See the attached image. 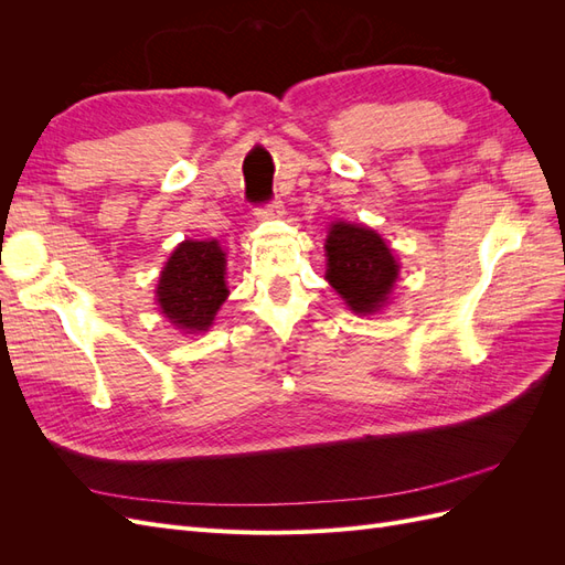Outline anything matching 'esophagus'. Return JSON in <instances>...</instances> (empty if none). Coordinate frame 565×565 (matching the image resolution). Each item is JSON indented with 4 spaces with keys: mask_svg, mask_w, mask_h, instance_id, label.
Masks as SVG:
<instances>
[{
    "mask_svg": "<svg viewBox=\"0 0 565 565\" xmlns=\"http://www.w3.org/2000/svg\"><path fill=\"white\" fill-rule=\"evenodd\" d=\"M254 214L259 216V218H278V216H282V202H280V198H273V200L259 204Z\"/></svg>",
    "mask_w": 565,
    "mask_h": 565,
    "instance_id": "obj_1",
    "label": "esophagus"
}]
</instances>
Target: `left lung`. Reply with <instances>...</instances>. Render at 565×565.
Wrapping results in <instances>:
<instances>
[{
  "label": "left lung",
  "instance_id": "obj_1",
  "mask_svg": "<svg viewBox=\"0 0 565 565\" xmlns=\"http://www.w3.org/2000/svg\"><path fill=\"white\" fill-rule=\"evenodd\" d=\"M324 252V278L351 306V311L363 316L380 311L398 278V264L382 237L370 228L339 221L330 228Z\"/></svg>",
  "mask_w": 565,
  "mask_h": 565
}]
</instances>
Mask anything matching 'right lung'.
<instances>
[{"label": "right lung", "mask_w": 565, "mask_h": 565, "mask_svg": "<svg viewBox=\"0 0 565 565\" xmlns=\"http://www.w3.org/2000/svg\"><path fill=\"white\" fill-rule=\"evenodd\" d=\"M226 254L212 243H181L160 276L158 303L179 330H207L228 297Z\"/></svg>", "instance_id": "obj_1"}]
</instances>
